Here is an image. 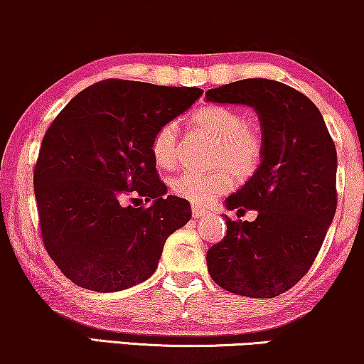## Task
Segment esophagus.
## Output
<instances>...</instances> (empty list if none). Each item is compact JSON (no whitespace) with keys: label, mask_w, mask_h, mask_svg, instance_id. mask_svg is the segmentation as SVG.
Listing matches in <instances>:
<instances>
[{"label":"esophagus","mask_w":364,"mask_h":364,"mask_svg":"<svg viewBox=\"0 0 364 364\" xmlns=\"http://www.w3.org/2000/svg\"><path fill=\"white\" fill-rule=\"evenodd\" d=\"M192 215L196 217V218H202V217H205V215H210V212H208L207 208H202V207H198V205H193V207H192Z\"/></svg>","instance_id":"obj_1"}]
</instances>
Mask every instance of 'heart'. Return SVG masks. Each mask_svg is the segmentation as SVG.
Returning a JSON list of instances; mask_svg holds the SVG:
<instances>
[{"label": "heart", "mask_w": 364, "mask_h": 364, "mask_svg": "<svg viewBox=\"0 0 364 364\" xmlns=\"http://www.w3.org/2000/svg\"><path fill=\"white\" fill-rule=\"evenodd\" d=\"M188 126L215 139L212 162L222 168L212 172L186 171L172 181V188L178 197L198 205H207L227 193L233 187V174L240 178L250 177L260 162L262 141L245 119L235 109L208 104L192 112ZM157 166L171 168L178 159V127L176 122H166L159 127L151 146Z\"/></svg>", "instance_id": "1"}]
</instances>
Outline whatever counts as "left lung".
<instances>
[{"label":"left lung","mask_w":364,"mask_h":364,"mask_svg":"<svg viewBox=\"0 0 364 364\" xmlns=\"http://www.w3.org/2000/svg\"><path fill=\"white\" fill-rule=\"evenodd\" d=\"M205 99L253 107L262 127L260 166L225 200L228 210L258 215H225L227 235L207 252L208 273L235 295L278 296L310 270L335 217V142L315 104L272 79L208 89Z\"/></svg>","instance_id":"obj_1"}]
</instances>
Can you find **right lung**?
Listing matches in <instances>:
<instances>
[{
	"instance_id": "obj_1",
	"label": "right lung",
	"mask_w": 364,
	"mask_h": 364,
	"mask_svg": "<svg viewBox=\"0 0 364 364\" xmlns=\"http://www.w3.org/2000/svg\"><path fill=\"white\" fill-rule=\"evenodd\" d=\"M202 92L107 79L73 97L44 134L34 167L43 242L77 287L111 293L146 282L167 237L191 220L188 200L159 181L151 146Z\"/></svg>"
}]
</instances>
